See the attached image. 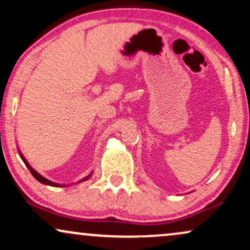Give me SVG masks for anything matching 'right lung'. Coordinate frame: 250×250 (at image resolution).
Returning <instances> with one entry per match:
<instances>
[{
    "mask_svg": "<svg viewBox=\"0 0 250 250\" xmlns=\"http://www.w3.org/2000/svg\"><path fill=\"white\" fill-rule=\"evenodd\" d=\"M19 155H20V157H21V159H22V162L23 163H25V165L27 166V168H28L29 170H30V173H32V175L34 176V177H35V179L37 180V181H39V182H41V183H43V184H46V186H51V187H67V184H60V183H56V182H52V181H50V180H47V179H45V177H44V176H42V175H41V174L40 173H37L36 172V170L35 169H34L33 168V167L32 166H30L29 165V164H28V162H27V160L25 159V157H23L22 156V153L21 152H20V150H19ZM91 175H92V173L90 174V175H88V176H86V177H85V179H83V180H81L80 181V183L81 182H83V181H86L87 179H90V177H91Z\"/></svg>",
    "mask_w": 250,
    "mask_h": 250,
    "instance_id": "1",
    "label": "right lung"
}]
</instances>
